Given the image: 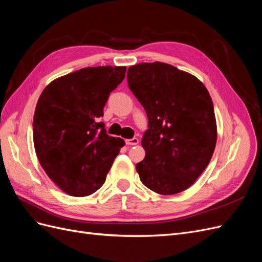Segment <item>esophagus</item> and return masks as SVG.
Returning a JSON list of instances; mask_svg holds the SVG:
<instances>
[{
  "instance_id": "esophagus-1",
  "label": "esophagus",
  "mask_w": 262,
  "mask_h": 262,
  "mask_svg": "<svg viewBox=\"0 0 262 262\" xmlns=\"http://www.w3.org/2000/svg\"><path fill=\"white\" fill-rule=\"evenodd\" d=\"M125 143H126V145H137L139 143V139L133 138V139L125 140Z\"/></svg>"
}]
</instances>
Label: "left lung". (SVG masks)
I'll return each instance as SVG.
<instances>
[{"label":"left lung","instance_id":"obj_1","mask_svg":"<svg viewBox=\"0 0 262 262\" xmlns=\"http://www.w3.org/2000/svg\"><path fill=\"white\" fill-rule=\"evenodd\" d=\"M126 80L148 119L142 138L145 157L136 166L142 184L165 195L184 191L207 167L216 144L208 90L195 76L162 62L130 67Z\"/></svg>","mask_w":262,"mask_h":262}]
</instances>
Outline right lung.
Returning <instances> with one entry per match:
<instances>
[{
    "instance_id": "right-lung-1",
    "label": "right lung",
    "mask_w": 262,
    "mask_h": 262,
    "mask_svg": "<svg viewBox=\"0 0 262 262\" xmlns=\"http://www.w3.org/2000/svg\"><path fill=\"white\" fill-rule=\"evenodd\" d=\"M125 70L81 69L51 82L38 99L33 122L36 154L47 175L70 195L97 191L124 145L122 139L108 136L98 119Z\"/></svg>"
}]
</instances>
